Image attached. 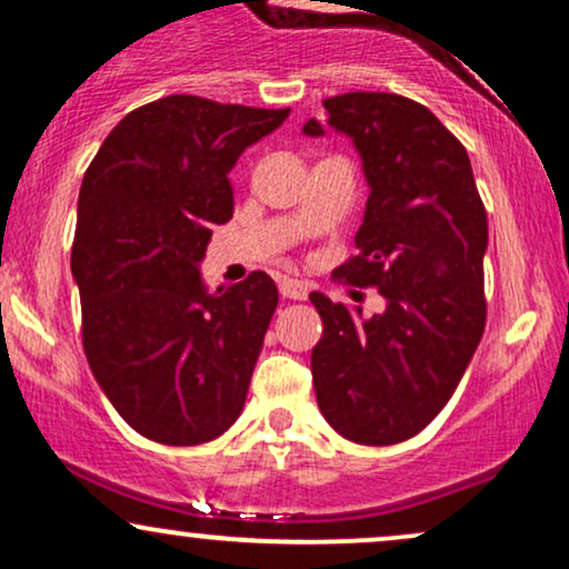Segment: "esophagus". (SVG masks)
<instances>
[{
    "mask_svg": "<svg viewBox=\"0 0 569 569\" xmlns=\"http://www.w3.org/2000/svg\"><path fill=\"white\" fill-rule=\"evenodd\" d=\"M278 289H280V297H283V299H299V302L307 299V293H310V286H307L305 280H293V278L280 280Z\"/></svg>",
    "mask_w": 569,
    "mask_h": 569,
    "instance_id": "obj_1",
    "label": "esophagus"
}]
</instances>
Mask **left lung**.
I'll return each mask as SVG.
<instances>
[{
  "mask_svg": "<svg viewBox=\"0 0 569 569\" xmlns=\"http://www.w3.org/2000/svg\"><path fill=\"white\" fill-rule=\"evenodd\" d=\"M350 136L369 200L356 248L335 270L377 289L385 310L361 318L312 291L323 321L312 382L326 422L345 439L388 447L420 433L447 407L487 323V211L466 147L422 103L396 93L323 101ZM307 136H323L318 120Z\"/></svg>",
  "mask_w": 569,
  "mask_h": 569,
  "instance_id": "1",
  "label": "left lung"
}]
</instances>
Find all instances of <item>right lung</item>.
<instances>
[{
  "instance_id": "right-lung-1",
  "label": "right lung",
  "mask_w": 569,
  "mask_h": 569,
  "mask_svg": "<svg viewBox=\"0 0 569 569\" xmlns=\"http://www.w3.org/2000/svg\"><path fill=\"white\" fill-rule=\"evenodd\" d=\"M289 112L166 96L122 117L84 171L71 246L82 348L147 439L194 447L243 411L278 289L257 270L208 293L198 264L232 219V166Z\"/></svg>"
}]
</instances>
